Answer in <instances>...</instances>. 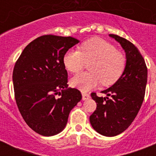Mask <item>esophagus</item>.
Instances as JSON below:
<instances>
[{
	"label": "esophagus",
	"mask_w": 156,
	"mask_h": 156,
	"mask_svg": "<svg viewBox=\"0 0 156 156\" xmlns=\"http://www.w3.org/2000/svg\"><path fill=\"white\" fill-rule=\"evenodd\" d=\"M90 98V95L87 93H83V100H87Z\"/></svg>",
	"instance_id": "esophagus-1"
}]
</instances>
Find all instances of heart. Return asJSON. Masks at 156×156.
I'll return each mask as SVG.
<instances>
[{
  "instance_id": "b5f03b06",
  "label": "heart",
  "mask_w": 156,
  "mask_h": 156,
  "mask_svg": "<svg viewBox=\"0 0 156 156\" xmlns=\"http://www.w3.org/2000/svg\"><path fill=\"white\" fill-rule=\"evenodd\" d=\"M79 49L67 51L63 58L64 65L71 73H78L83 69L86 62H90V72L73 77L70 80L72 87L87 91L101 81L104 85L109 86L121 77L126 60L121 52L115 51L110 43L100 38H92L83 43Z\"/></svg>"
}]
</instances>
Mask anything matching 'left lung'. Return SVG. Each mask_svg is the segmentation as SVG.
<instances>
[{
    "label": "left lung",
    "instance_id": "left-lung-1",
    "mask_svg": "<svg viewBox=\"0 0 156 156\" xmlns=\"http://www.w3.org/2000/svg\"><path fill=\"white\" fill-rule=\"evenodd\" d=\"M126 52V66L118 80L98 97L91 93L97 105L90 116L93 129L101 135L113 137L126 130L137 116L144 100L147 82V68L138 49L129 40L110 34ZM110 98H108V96Z\"/></svg>",
    "mask_w": 156,
    "mask_h": 156
}]
</instances>
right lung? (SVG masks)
<instances>
[{"mask_svg": "<svg viewBox=\"0 0 156 156\" xmlns=\"http://www.w3.org/2000/svg\"><path fill=\"white\" fill-rule=\"evenodd\" d=\"M78 43L70 36L43 35L24 48L14 66L13 83L18 110L28 126L40 135L61 133L70 111L82 100L78 89L68 87L63 62L66 52Z\"/></svg>", "mask_w": 156, "mask_h": 156, "instance_id": "right-lung-1", "label": "right lung"}]
</instances>
